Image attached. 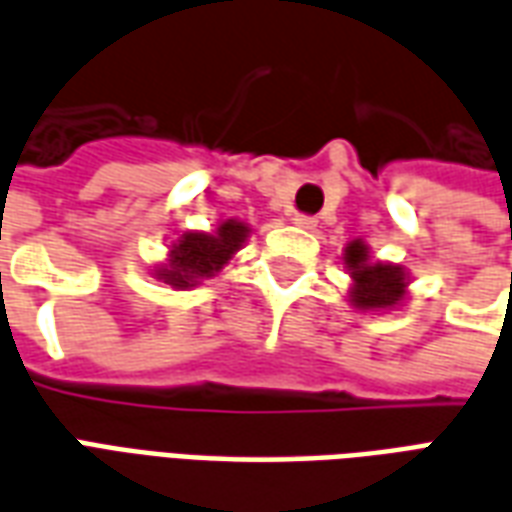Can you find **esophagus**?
I'll list each match as a JSON object with an SVG mask.
<instances>
[{"instance_id":"34e87169","label":"esophagus","mask_w":512,"mask_h":512,"mask_svg":"<svg viewBox=\"0 0 512 512\" xmlns=\"http://www.w3.org/2000/svg\"><path fill=\"white\" fill-rule=\"evenodd\" d=\"M290 222L296 224V227H301V230H315V227H318V219H315V216H307V213H296Z\"/></svg>"}]
</instances>
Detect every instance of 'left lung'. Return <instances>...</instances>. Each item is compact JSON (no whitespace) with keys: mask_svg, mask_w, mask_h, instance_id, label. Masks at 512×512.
Instances as JSON below:
<instances>
[{"mask_svg":"<svg viewBox=\"0 0 512 512\" xmlns=\"http://www.w3.org/2000/svg\"><path fill=\"white\" fill-rule=\"evenodd\" d=\"M345 268L354 279L351 304L356 310H389L406 296V271L392 263H376L367 252L365 241L345 246Z\"/></svg>","mask_w":512,"mask_h":512,"instance_id":"left-lung-1","label":"left lung"}]
</instances>
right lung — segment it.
<instances>
[{"mask_svg": "<svg viewBox=\"0 0 512 512\" xmlns=\"http://www.w3.org/2000/svg\"><path fill=\"white\" fill-rule=\"evenodd\" d=\"M246 235H249V227L235 219L219 224L216 233H183L178 244H172L169 249L167 263L156 268V277L178 290L194 288L200 279L222 271L224 263L241 249Z\"/></svg>", "mask_w": 512, "mask_h": 512, "instance_id": "obj_1", "label": "right lung"}]
</instances>
